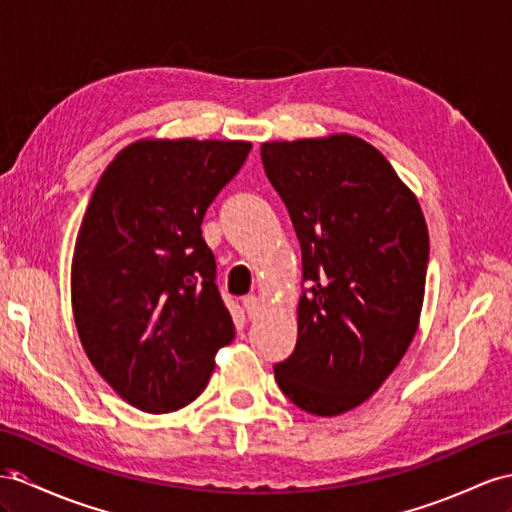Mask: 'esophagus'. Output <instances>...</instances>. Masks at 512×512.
I'll return each mask as SVG.
<instances>
[{"instance_id":"34e87169","label":"esophagus","mask_w":512,"mask_h":512,"mask_svg":"<svg viewBox=\"0 0 512 512\" xmlns=\"http://www.w3.org/2000/svg\"><path fill=\"white\" fill-rule=\"evenodd\" d=\"M244 307H246L248 316L255 318V316H259V311H261V300H259L255 294L246 296V298H244Z\"/></svg>"}]
</instances>
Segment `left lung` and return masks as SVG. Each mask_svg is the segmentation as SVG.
Here are the masks:
<instances>
[{
	"label": "left lung",
	"instance_id": "left-lung-1",
	"mask_svg": "<svg viewBox=\"0 0 512 512\" xmlns=\"http://www.w3.org/2000/svg\"><path fill=\"white\" fill-rule=\"evenodd\" d=\"M303 251L298 339L274 378L300 409L363 404L409 350L424 305L428 227L387 157L350 134L261 144Z\"/></svg>",
	"mask_w": 512,
	"mask_h": 512
}]
</instances>
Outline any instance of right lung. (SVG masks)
Wrapping results in <instances>:
<instances>
[{
  "instance_id": "right-lung-1",
  "label": "right lung",
  "mask_w": 512,
  "mask_h": 512,
  "mask_svg": "<svg viewBox=\"0 0 512 512\" xmlns=\"http://www.w3.org/2000/svg\"><path fill=\"white\" fill-rule=\"evenodd\" d=\"M251 147L136 140L90 196L71 264L77 335L103 381L144 413L199 398L216 352L233 342L201 222Z\"/></svg>"
}]
</instances>
